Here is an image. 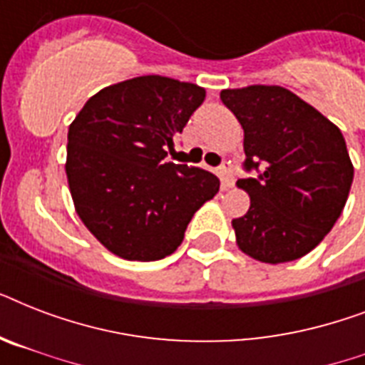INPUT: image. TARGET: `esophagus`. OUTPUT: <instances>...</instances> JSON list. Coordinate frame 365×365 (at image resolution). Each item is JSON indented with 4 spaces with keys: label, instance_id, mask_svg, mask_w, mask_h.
<instances>
[{
    "label": "esophagus",
    "instance_id": "34e87169",
    "mask_svg": "<svg viewBox=\"0 0 365 365\" xmlns=\"http://www.w3.org/2000/svg\"><path fill=\"white\" fill-rule=\"evenodd\" d=\"M220 176H222L223 187H233L235 176H233V165H231V160H225L222 166H220Z\"/></svg>",
    "mask_w": 365,
    "mask_h": 365
}]
</instances>
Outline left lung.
I'll use <instances>...</instances> for the list:
<instances>
[{"mask_svg":"<svg viewBox=\"0 0 365 365\" xmlns=\"http://www.w3.org/2000/svg\"><path fill=\"white\" fill-rule=\"evenodd\" d=\"M244 130L246 168L237 185L250 208L231 222L237 246L261 263L299 259L331 231L349 199L354 166L345 138L297 94L278 85L223 88Z\"/></svg>","mask_w":365,"mask_h":365,"instance_id":"left-lung-1","label":"left lung"}]
</instances>
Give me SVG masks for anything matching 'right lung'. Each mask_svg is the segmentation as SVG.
<instances>
[{"label":"right lung","mask_w":365,"mask_h":365,"mask_svg":"<svg viewBox=\"0 0 365 365\" xmlns=\"http://www.w3.org/2000/svg\"><path fill=\"white\" fill-rule=\"evenodd\" d=\"M206 96L193 83L142 76L102 88L68 130L66 176L77 216L106 250L128 261L163 259L220 180L165 163L178 132Z\"/></svg>","instance_id":"1"}]
</instances>
